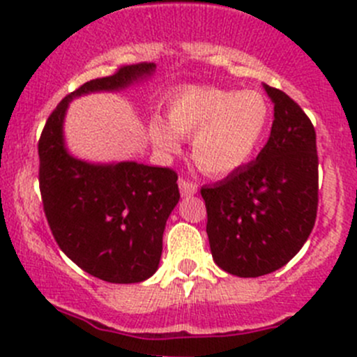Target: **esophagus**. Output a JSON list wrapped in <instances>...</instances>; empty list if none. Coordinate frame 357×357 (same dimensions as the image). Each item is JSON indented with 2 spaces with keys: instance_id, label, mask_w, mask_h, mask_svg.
<instances>
[{
  "instance_id": "esophagus-1",
  "label": "esophagus",
  "mask_w": 357,
  "mask_h": 357,
  "mask_svg": "<svg viewBox=\"0 0 357 357\" xmlns=\"http://www.w3.org/2000/svg\"><path fill=\"white\" fill-rule=\"evenodd\" d=\"M179 192H181L183 197H192L197 193V185L193 181L181 178L179 179Z\"/></svg>"
}]
</instances>
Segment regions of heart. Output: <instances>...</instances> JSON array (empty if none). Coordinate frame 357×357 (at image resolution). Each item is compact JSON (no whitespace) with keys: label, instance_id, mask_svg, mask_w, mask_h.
Wrapping results in <instances>:
<instances>
[{"label":"heart","instance_id":"1","mask_svg":"<svg viewBox=\"0 0 357 357\" xmlns=\"http://www.w3.org/2000/svg\"><path fill=\"white\" fill-rule=\"evenodd\" d=\"M269 121L264 96L254 89L226 91L190 86L167 103V121L150 119V138L174 152L179 138H192V155L205 174L222 176L245 165L261 145Z\"/></svg>","mask_w":357,"mask_h":357}]
</instances>
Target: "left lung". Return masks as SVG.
Wrapping results in <instances>:
<instances>
[{"label": "left lung", "instance_id": "8db88e82", "mask_svg": "<svg viewBox=\"0 0 357 357\" xmlns=\"http://www.w3.org/2000/svg\"><path fill=\"white\" fill-rule=\"evenodd\" d=\"M275 121L252 164L200 190L215 264L255 278L276 271L301 250L318 212L316 131L287 93L264 84Z\"/></svg>", "mask_w": 357, "mask_h": 357}]
</instances>
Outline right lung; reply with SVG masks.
<instances>
[{
  "mask_svg": "<svg viewBox=\"0 0 357 357\" xmlns=\"http://www.w3.org/2000/svg\"><path fill=\"white\" fill-rule=\"evenodd\" d=\"M155 72V63L124 66L67 95L38 143L43 208L56 243L82 271L109 283H139L157 271L165 221L179 200L178 174L138 162L91 164L68 153V103L95 91H119Z\"/></svg>",
  "mask_w": 357,
  "mask_h": 357,
  "instance_id": "right-lung-1",
  "label": "right lung"
}]
</instances>
